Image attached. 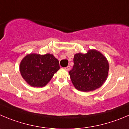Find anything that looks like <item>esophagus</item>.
<instances>
[{"label": "esophagus", "instance_id": "obj_1", "mask_svg": "<svg viewBox=\"0 0 129 129\" xmlns=\"http://www.w3.org/2000/svg\"><path fill=\"white\" fill-rule=\"evenodd\" d=\"M65 68L66 70L68 71V70H69L70 69V66H67V67H65V68Z\"/></svg>", "mask_w": 129, "mask_h": 129}]
</instances>
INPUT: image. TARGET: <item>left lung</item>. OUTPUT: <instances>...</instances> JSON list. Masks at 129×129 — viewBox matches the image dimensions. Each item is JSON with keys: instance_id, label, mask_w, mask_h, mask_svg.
<instances>
[{"instance_id": "8db88e82", "label": "left lung", "mask_w": 129, "mask_h": 129, "mask_svg": "<svg viewBox=\"0 0 129 129\" xmlns=\"http://www.w3.org/2000/svg\"><path fill=\"white\" fill-rule=\"evenodd\" d=\"M73 67L69 72L72 84L78 90L92 91L100 87L108 75L109 64L106 57L95 49L86 54L77 53Z\"/></svg>"}]
</instances>
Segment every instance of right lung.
Listing matches in <instances>:
<instances>
[{"label": "right lung", "mask_w": 129, "mask_h": 129, "mask_svg": "<svg viewBox=\"0 0 129 129\" xmlns=\"http://www.w3.org/2000/svg\"><path fill=\"white\" fill-rule=\"evenodd\" d=\"M59 68V61L50 54H28L19 65L23 79L34 87H42L47 85Z\"/></svg>", "instance_id": "1"}]
</instances>
